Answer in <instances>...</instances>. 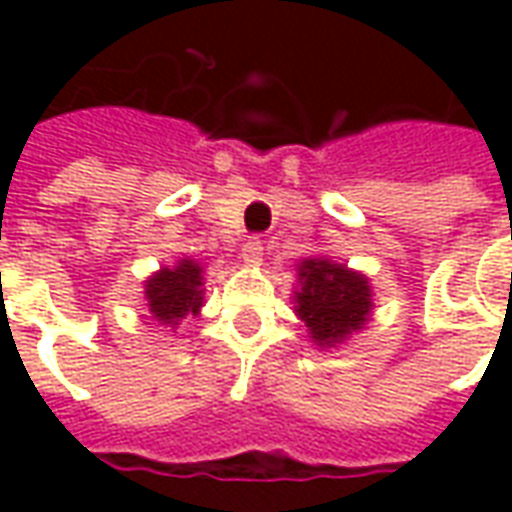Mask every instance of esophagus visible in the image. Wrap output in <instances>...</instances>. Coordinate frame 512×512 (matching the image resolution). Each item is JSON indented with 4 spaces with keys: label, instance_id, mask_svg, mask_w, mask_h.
Segmentation results:
<instances>
[{
    "label": "esophagus",
    "instance_id": "34e87169",
    "mask_svg": "<svg viewBox=\"0 0 512 512\" xmlns=\"http://www.w3.org/2000/svg\"><path fill=\"white\" fill-rule=\"evenodd\" d=\"M241 260L246 266H257L263 260V241L260 238H246V244L241 246Z\"/></svg>",
    "mask_w": 512,
    "mask_h": 512
}]
</instances>
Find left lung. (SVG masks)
I'll return each mask as SVG.
<instances>
[{
  "mask_svg": "<svg viewBox=\"0 0 512 512\" xmlns=\"http://www.w3.org/2000/svg\"><path fill=\"white\" fill-rule=\"evenodd\" d=\"M296 315L307 323L312 343L332 348L365 329L373 293L365 274L332 263L326 257H307L299 263Z\"/></svg>",
  "mask_w": 512,
  "mask_h": 512,
  "instance_id": "8db88e82",
  "label": "left lung"
}]
</instances>
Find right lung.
Segmentation results:
<instances>
[{
    "label": "right lung",
    "instance_id": "obj_1",
    "mask_svg": "<svg viewBox=\"0 0 512 512\" xmlns=\"http://www.w3.org/2000/svg\"><path fill=\"white\" fill-rule=\"evenodd\" d=\"M202 266L180 260L175 268H161L145 282V299L150 315L164 326H178L186 315H197L202 307Z\"/></svg>",
    "mask_w": 512,
    "mask_h": 512
}]
</instances>
